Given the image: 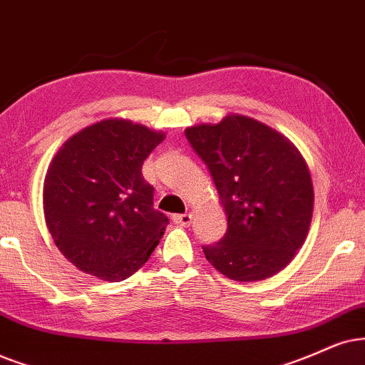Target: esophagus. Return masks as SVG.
I'll use <instances>...</instances> for the list:
<instances>
[{"instance_id": "34e87169", "label": "esophagus", "mask_w": 365, "mask_h": 365, "mask_svg": "<svg viewBox=\"0 0 365 365\" xmlns=\"http://www.w3.org/2000/svg\"><path fill=\"white\" fill-rule=\"evenodd\" d=\"M173 220L182 227H188L192 224V215L190 214H182V215H175Z\"/></svg>"}]
</instances>
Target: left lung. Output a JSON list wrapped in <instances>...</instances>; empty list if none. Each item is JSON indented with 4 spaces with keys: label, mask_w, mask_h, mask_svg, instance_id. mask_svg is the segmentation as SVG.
<instances>
[{
    "label": "left lung",
    "mask_w": 365,
    "mask_h": 365,
    "mask_svg": "<svg viewBox=\"0 0 365 365\" xmlns=\"http://www.w3.org/2000/svg\"><path fill=\"white\" fill-rule=\"evenodd\" d=\"M185 135L209 167L227 232L204 246L219 273L241 283L284 269L307 241L313 217L310 168L292 140L242 114L202 123Z\"/></svg>",
    "instance_id": "8db88e82"
}]
</instances>
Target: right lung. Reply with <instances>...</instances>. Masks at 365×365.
<instances>
[{
    "label": "right lung",
    "mask_w": 365,
    "mask_h": 365,
    "mask_svg": "<svg viewBox=\"0 0 365 365\" xmlns=\"http://www.w3.org/2000/svg\"><path fill=\"white\" fill-rule=\"evenodd\" d=\"M167 133L123 118L86 126L60 146L43 182V215L58 251L82 273L123 281L148 261L168 225L141 173Z\"/></svg>",
    "instance_id": "obj_1"
}]
</instances>
